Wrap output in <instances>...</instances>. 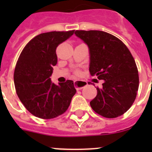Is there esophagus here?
Returning <instances> with one entry per match:
<instances>
[{
    "label": "esophagus",
    "instance_id": "esophagus-1",
    "mask_svg": "<svg viewBox=\"0 0 152 152\" xmlns=\"http://www.w3.org/2000/svg\"><path fill=\"white\" fill-rule=\"evenodd\" d=\"M86 84L87 83L85 81H82V80H75L74 81V85L77 90H81Z\"/></svg>",
    "mask_w": 152,
    "mask_h": 152
}]
</instances>
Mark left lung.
Instances as JSON below:
<instances>
[{
  "mask_svg": "<svg viewBox=\"0 0 152 152\" xmlns=\"http://www.w3.org/2000/svg\"><path fill=\"white\" fill-rule=\"evenodd\" d=\"M89 49V71L103 80L90 102L96 113L107 118L121 116L132 105L139 89V74L131 52L116 36L99 30H76Z\"/></svg>",
  "mask_w": 152,
  "mask_h": 152,
  "instance_id": "1",
  "label": "left lung"
}]
</instances>
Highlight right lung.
Instances as JSON below:
<instances>
[{
	"label": "right lung",
	"mask_w": 152,
	"mask_h": 152,
	"mask_svg": "<svg viewBox=\"0 0 152 152\" xmlns=\"http://www.w3.org/2000/svg\"><path fill=\"white\" fill-rule=\"evenodd\" d=\"M75 30L41 33L26 44L14 70V84L20 101L41 119L57 117L68 110L76 93L73 80L56 85L50 77L57 64L56 48Z\"/></svg>",
	"instance_id": "obj_1"
}]
</instances>
